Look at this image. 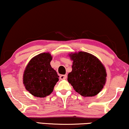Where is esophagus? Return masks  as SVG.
<instances>
[{
    "label": "esophagus",
    "mask_w": 129,
    "mask_h": 129,
    "mask_svg": "<svg viewBox=\"0 0 129 129\" xmlns=\"http://www.w3.org/2000/svg\"><path fill=\"white\" fill-rule=\"evenodd\" d=\"M66 78H67V75H61L60 76V79H66Z\"/></svg>",
    "instance_id": "obj_1"
}]
</instances>
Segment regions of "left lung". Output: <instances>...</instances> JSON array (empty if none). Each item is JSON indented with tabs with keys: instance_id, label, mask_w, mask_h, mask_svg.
I'll return each mask as SVG.
<instances>
[{
	"instance_id": "obj_1",
	"label": "left lung",
	"mask_w": 129,
	"mask_h": 129,
	"mask_svg": "<svg viewBox=\"0 0 129 129\" xmlns=\"http://www.w3.org/2000/svg\"><path fill=\"white\" fill-rule=\"evenodd\" d=\"M70 57L73 64L72 72L68 75V82L81 96H96L106 82L104 66L98 58L86 52L72 54Z\"/></svg>"
}]
</instances>
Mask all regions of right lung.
Here are the masks:
<instances>
[{"instance_id": "1", "label": "right lung", "mask_w": 129, "mask_h": 129, "mask_svg": "<svg viewBox=\"0 0 129 129\" xmlns=\"http://www.w3.org/2000/svg\"><path fill=\"white\" fill-rule=\"evenodd\" d=\"M50 54H39L30 61L25 69L23 83L34 96L44 98L50 95L58 81L56 71L50 65Z\"/></svg>"}]
</instances>
